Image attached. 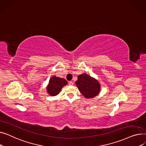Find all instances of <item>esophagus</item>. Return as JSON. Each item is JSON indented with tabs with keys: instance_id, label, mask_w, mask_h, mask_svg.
<instances>
[{
	"instance_id": "obj_1",
	"label": "esophagus",
	"mask_w": 146,
	"mask_h": 146,
	"mask_svg": "<svg viewBox=\"0 0 146 146\" xmlns=\"http://www.w3.org/2000/svg\"><path fill=\"white\" fill-rule=\"evenodd\" d=\"M69 85H74L73 82H72V81H70V82H69Z\"/></svg>"
}]
</instances>
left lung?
Returning a JSON list of instances; mask_svg holds the SVG:
<instances>
[{
    "label": "left lung",
    "instance_id": "8db88e82",
    "mask_svg": "<svg viewBox=\"0 0 146 146\" xmlns=\"http://www.w3.org/2000/svg\"><path fill=\"white\" fill-rule=\"evenodd\" d=\"M79 91L86 98H92L97 96L100 91V84L95 78L87 74L78 76V80L75 82Z\"/></svg>",
    "mask_w": 146,
    "mask_h": 146
}]
</instances>
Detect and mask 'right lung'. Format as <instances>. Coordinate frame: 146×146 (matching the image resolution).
<instances>
[{
    "instance_id": "1",
    "label": "right lung",
    "mask_w": 146,
    "mask_h": 146,
    "mask_svg": "<svg viewBox=\"0 0 146 146\" xmlns=\"http://www.w3.org/2000/svg\"><path fill=\"white\" fill-rule=\"evenodd\" d=\"M67 84L68 82L65 79L54 76L49 80V84L46 88L47 92L50 96H55Z\"/></svg>"
}]
</instances>
